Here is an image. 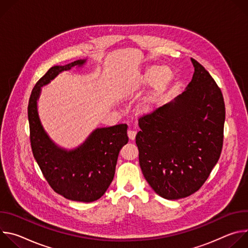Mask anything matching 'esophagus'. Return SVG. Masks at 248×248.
<instances>
[{"mask_svg": "<svg viewBox=\"0 0 248 248\" xmlns=\"http://www.w3.org/2000/svg\"><path fill=\"white\" fill-rule=\"evenodd\" d=\"M127 135H128V138H129L130 140H134V139H135V135H136V131L129 129V130L127 131Z\"/></svg>", "mask_w": 248, "mask_h": 248, "instance_id": "esophagus-1", "label": "esophagus"}]
</instances>
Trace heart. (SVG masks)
<instances>
[{
	"instance_id": "obj_1",
	"label": "heart",
	"mask_w": 248,
	"mask_h": 248,
	"mask_svg": "<svg viewBox=\"0 0 248 248\" xmlns=\"http://www.w3.org/2000/svg\"><path fill=\"white\" fill-rule=\"evenodd\" d=\"M171 78V74L168 68L151 66L144 73L133 79L129 86V92H137L151 84V88L145 94L139 104V111L144 114L154 112L162 102Z\"/></svg>"
}]
</instances>
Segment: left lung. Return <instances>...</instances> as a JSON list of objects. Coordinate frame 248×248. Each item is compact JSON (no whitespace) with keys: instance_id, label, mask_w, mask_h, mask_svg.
I'll return each mask as SVG.
<instances>
[{"instance_id":"8db88e82","label":"left lung","mask_w":248,"mask_h":248,"mask_svg":"<svg viewBox=\"0 0 248 248\" xmlns=\"http://www.w3.org/2000/svg\"><path fill=\"white\" fill-rule=\"evenodd\" d=\"M194 74L186 91L140 118L136 134L139 165L161 197L196 192L217 164L223 147L225 102L210 74L191 59Z\"/></svg>"}]
</instances>
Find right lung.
Masks as SVG:
<instances>
[{
  "label": "right lung",
  "mask_w": 248,
  "mask_h": 248,
  "mask_svg": "<svg viewBox=\"0 0 248 248\" xmlns=\"http://www.w3.org/2000/svg\"><path fill=\"white\" fill-rule=\"evenodd\" d=\"M85 62L86 60H78L52 66L48 70L32 89L28 102V122L33 156L54 191L73 201L93 202L103 196L114 179L120 150L128 141L127 125L121 124L96 128L80 146L66 150L50 138L37 110L42 86L60 73L82 66Z\"/></svg>",
  "instance_id": "right-lung-1"
}]
</instances>
